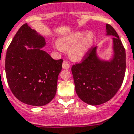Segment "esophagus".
<instances>
[{
	"mask_svg": "<svg viewBox=\"0 0 134 134\" xmlns=\"http://www.w3.org/2000/svg\"><path fill=\"white\" fill-rule=\"evenodd\" d=\"M70 67V63L68 62H67L66 60H64L63 63H62V68L63 69H65V70H67V69H69Z\"/></svg>",
	"mask_w": 134,
	"mask_h": 134,
	"instance_id": "1",
	"label": "esophagus"
}]
</instances>
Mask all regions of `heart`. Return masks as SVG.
I'll use <instances>...</instances> for the list:
<instances>
[{"instance_id":"obj_1","label":"heart","mask_w":134,"mask_h":134,"mask_svg":"<svg viewBox=\"0 0 134 134\" xmlns=\"http://www.w3.org/2000/svg\"><path fill=\"white\" fill-rule=\"evenodd\" d=\"M94 42V34L92 32L78 31L61 37L56 44L57 49L63 51L70 50V57L80 60L90 50Z\"/></svg>"}]
</instances>
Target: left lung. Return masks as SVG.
<instances>
[{"instance_id":"obj_1","label":"left lung","mask_w":134,"mask_h":134,"mask_svg":"<svg viewBox=\"0 0 134 134\" xmlns=\"http://www.w3.org/2000/svg\"><path fill=\"white\" fill-rule=\"evenodd\" d=\"M107 35H112L114 57L101 60L97 47H91L82 62L72 65V72L77 94L88 104L99 105L109 101L121 86L126 72V52L117 32L106 25Z\"/></svg>"}]
</instances>
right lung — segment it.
I'll use <instances>...</instances> for the list:
<instances>
[{"label":"right lung","mask_w":134,"mask_h":134,"mask_svg":"<svg viewBox=\"0 0 134 134\" xmlns=\"http://www.w3.org/2000/svg\"><path fill=\"white\" fill-rule=\"evenodd\" d=\"M45 44L44 37L25 23L7 49L8 84L15 97L26 104L44 106L53 99L57 92L63 59H52L41 49Z\"/></svg>","instance_id":"1"}]
</instances>
